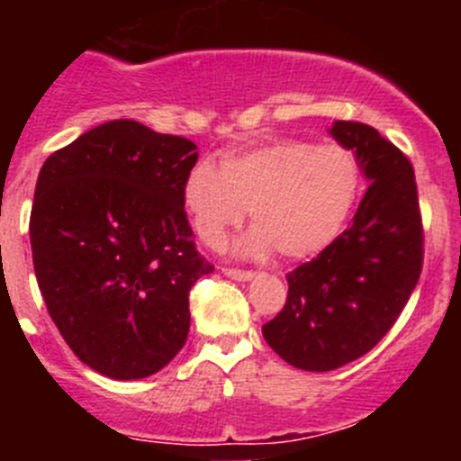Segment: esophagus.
Instances as JSON below:
<instances>
[{"label":"esophagus","mask_w":461,"mask_h":461,"mask_svg":"<svg viewBox=\"0 0 461 461\" xmlns=\"http://www.w3.org/2000/svg\"><path fill=\"white\" fill-rule=\"evenodd\" d=\"M222 274L234 278V281H249V278L254 276L252 269H240V267H222Z\"/></svg>","instance_id":"esophagus-1"}]
</instances>
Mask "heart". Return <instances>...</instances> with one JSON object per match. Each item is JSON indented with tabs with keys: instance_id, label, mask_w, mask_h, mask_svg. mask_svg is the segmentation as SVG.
<instances>
[{
	"instance_id": "obj_1",
	"label": "heart",
	"mask_w": 461,
	"mask_h": 461,
	"mask_svg": "<svg viewBox=\"0 0 461 461\" xmlns=\"http://www.w3.org/2000/svg\"><path fill=\"white\" fill-rule=\"evenodd\" d=\"M364 171L352 149L276 138L225 153L221 171L201 160L183 183L194 231L218 248L249 209L257 227L245 252L301 260L317 257L346 230L361 196Z\"/></svg>"
}]
</instances>
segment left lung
<instances>
[{
	"label": "left lung",
	"instance_id": "1",
	"mask_svg": "<svg viewBox=\"0 0 461 461\" xmlns=\"http://www.w3.org/2000/svg\"><path fill=\"white\" fill-rule=\"evenodd\" d=\"M330 133L357 153L370 185L350 227L287 274L285 305L263 325L269 348L310 373L373 350L406 308L424 265L420 196L406 153L368 124L339 120Z\"/></svg>",
	"mask_w": 461,
	"mask_h": 461
}]
</instances>
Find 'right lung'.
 <instances>
[{
	"instance_id": "add662e5",
	"label": "right lung",
	"mask_w": 461,
	"mask_h": 461,
	"mask_svg": "<svg viewBox=\"0 0 461 461\" xmlns=\"http://www.w3.org/2000/svg\"><path fill=\"white\" fill-rule=\"evenodd\" d=\"M196 144L111 120L41 165L31 248L50 319L111 379L165 368L189 334V290L213 265L183 204Z\"/></svg>"
}]
</instances>
